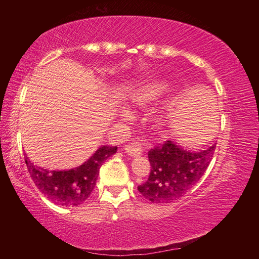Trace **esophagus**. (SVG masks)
I'll list each match as a JSON object with an SVG mask.
<instances>
[{
  "label": "esophagus",
  "instance_id": "obj_1",
  "mask_svg": "<svg viewBox=\"0 0 259 259\" xmlns=\"http://www.w3.org/2000/svg\"><path fill=\"white\" fill-rule=\"evenodd\" d=\"M124 152L130 156H139V155H142L143 148L138 143H133V144H130V145L124 146Z\"/></svg>",
  "mask_w": 259,
  "mask_h": 259
}]
</instances>
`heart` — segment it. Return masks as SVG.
Returning a JSON list of instances; mask_svg holds the SVG:
<instances>
[{"label":"heart","instance_id":"1","mask_svg":"<svg viewBox=\"0 0 259 259\" xmlns=\"http://www.w3.org/2000/svg\"><path fill=\"white\" fill-rule=\"evenodd\" d=\"M164 85L159 82L148 83V84L140 87L138 90H136L131 96V100L135 105L142 108L150 107L159 102L164 94ZM121 113L122 116H129L128 109L122 108Z\"/></svg>","mask_w":259,"mask_h":259}]
</instances>
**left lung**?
Returning a JSON list of instances; mask_svg holds the SVG:
<instances>
[{
	"label": "left lung",
	"mask_w": 259,
	"mask_h": 259,
	"mask_svg": "<svg viewBox=\"0 0 259 259\" xmlns=\"http://www.w3.org/2000/svg\"><path fill=\"white\" fill-rule=\"evenodd\" d=\"M213 152L214 145L193 152L174 140H166L162 146L148 152L150 176L138 186V191L153 203H170L178 200L202 178Z\"/></svg>",
	"instance_id": "obj_1"
}]
</instances>
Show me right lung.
I'll return each instance as SVG.
<instances>
[{
	"label": "right lung",
	"mask_w": 259,
	"mask_h": 259,
	"mask_svg": "<svg viewBox=\"0 0 259 259\" xmlns=\"http://www.w3.org/2000/svg\"><path fill=\"white\" fill-rule=\"evenodd\" d=\"M116 146H102L84 163L68 170H48L32 163L25 157L28 172L35 185L48 199L63 207H77L85 202L97 182L99 169Z\"/></svg>",
	"instance_id": "add662e5"
}]
</instances>
